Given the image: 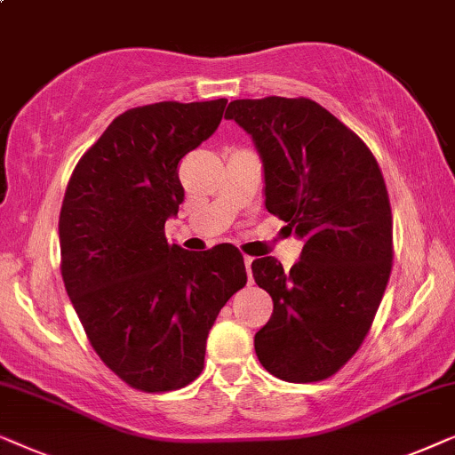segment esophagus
Here are the masks:
<instances>
[{
    "mask_svg": "<svg viewBox=\"0 0 455 455\" xmlns=\"http://www.w3.org/2000/svg\"><path fill=\"white\" fill-rule=\"evenodd\" d=\"M243 262H245V270H247V276H250V283H251V262H253V258H250V256H245V258H243Z\"/></svg>",
    "mask_w": 455,
    "mask_h": 455,
    "instance_id": "obj_1",
    "label": "esophagus"
}]
</instances>
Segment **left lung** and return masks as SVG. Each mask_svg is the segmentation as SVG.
Here are the masks:
<instances>
[{
	"label": "left lung",
	"instance_id": "8db88e82",
	"mask_svg": "<svg viewBox=\"0 0 455 455\" xmlns=\"http://www.w3.org/2000/svg\"><path fill=\"white\" fill-rule=\"evenodd\" d=\"M224 118L256 145L266 210L304 241L289 272L272 256L251 262L275 304L253 337L259 364L289 383L329 379L364 341L389 283L383 174L364 141L306 97L235 100Z\"/></svg>",
	"mask_w": 455,
	"mask_h": 455
}]
</instances>
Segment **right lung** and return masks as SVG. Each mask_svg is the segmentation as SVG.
I'll return each mask as SVG.
<instances>
[{"mask_svg": "<svg viewBox=\"0 0 455 455\" xmlns=\"http://www.w3.org/2000/svg\"><path fill=\"white\" fill-rule=\"evenodd\" d=\"M224 106L160 101L126 110L78 160L66 187V293L101 362L139 391L196 380L218 312L247 283L235 245L187 251L164 235L185 197L179 162L214 135Z\"/></svg>", "mask_w": 455, "mask_h": 455, "instance_id": "obj_1", "label": "right lung"}]
</instances>
